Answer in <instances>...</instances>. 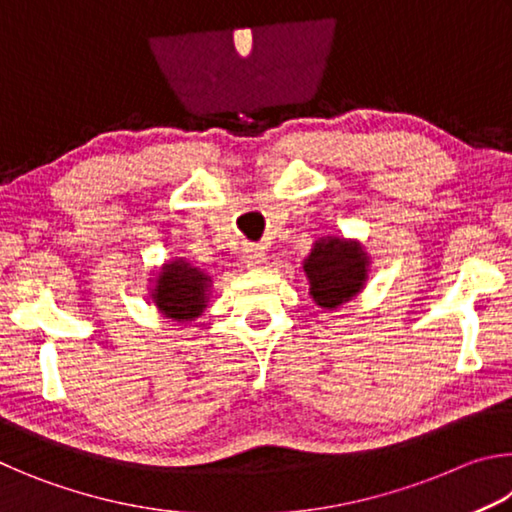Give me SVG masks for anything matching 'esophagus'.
Returning <instances> with one entry per match:
<instances>
[{
  "label": "esophagus",
  "instance_id": "esophagus-1",
  "mask_svg": "<svg viewBox=\"0 0 512 512\" xmlns=\"http://www.w3.org/2000/svg\"><path fill=\"white\" fill-rule=\"evenodd\" d=\"M244 262L248 266H262L266 262V250L262 246H246L244 250Z\"/></svg>",
  "mask_w": 512,
  "mask_h": 512
}]
</instances>
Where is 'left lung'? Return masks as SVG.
I'll return each mask as SVG.
<instances>
[{
  "label": "left lung",
  "instance_id": "left-lung-1",
  "mask_svg": "<svg viewBox=\"0 0 512 512\" xmlns=\"http://www.w3.org/2000/svg\"><path fill=\"white\" fill-rule=\"evenodd\" d=\"M305 271L320 307H339L363 287L366 259L357 248L341 239H320L305 259Z\"/></svg>",
  "mask_w": 512,
  "mask_h": 512
}]
</instances>
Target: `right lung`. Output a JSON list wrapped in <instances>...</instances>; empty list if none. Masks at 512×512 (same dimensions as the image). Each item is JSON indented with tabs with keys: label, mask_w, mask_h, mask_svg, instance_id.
I'll return each instance as SVG.
<instances>
[{
	"label": "right lung",
	"mask_w": 512,
	"mask_h": 512,
	"mask_svg": "<svg viewBox=\"0 0 512 512\" xmlns=\"http://www.w3.org/2000/svg\"><path fill=\"white\" fill-rule=\"evenodd\" d=\"M210 277L185 262L164 266L155 287V302L164 316L173 320H192L205 307V289Z\"/></svg>",
	"instance_id": "obj_1"
}]
</instances>
